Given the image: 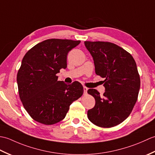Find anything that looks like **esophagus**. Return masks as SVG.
<instances>
[{
  "label": "esophagus",
  "mask_w": 155,
  "mask_h": 155,
  "mask_svg": "<svg viewBox=\"0 0 155 155\" xmlns=\"http://www.w3.org/2000/svg\"><path fill=\"white\" fill-rule=\"evenodd\" d=\"M83 90H84V94H87V90L88 88L86 87H83Z\"/></svg>",
  "instance_id": "34e87169"
}]
</instances>
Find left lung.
<instances>
[{
    "label": "left lung",
    "mask_w": 155,
    "mask_h": 155,
    "mask_svg": "<svg viewBox=\"0 0 155 155\" xmlns=\"http://www.w3.org/2000/svg\"><path fill=\"white\" fill-rule=\"evenodd\" d=\"M93 58L95 72L104 78L103 96L96 89L87 93L95 99L88 110V119L94 124L110 128L119 124L129 116L139 95L140 80L137 64L129 52L109 42L85 41Z\"/></svg>",
    "instance_id": "1"
}]
</instances>
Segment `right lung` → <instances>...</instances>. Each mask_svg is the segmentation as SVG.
Listing matches in <instances>:
<instances>
[{"mask_svg":"<svg viewBox=\"0 0 155 155\" xmlns=\"http://www.w3.org/2000/svg\"><path fill=\"white\" fill-rule=\"evenodd\" d=\"M80 41L47 39L25 54L17 73L18 94L23 107L32 118L51 125L66 117L72 102L83 94L78 81L71 84L58 81L57 74L67 67L68 52Z\"/></svg>","mask_w":155,"mask_h":155,"instance_id":"1","label":"right lung"}]
</instances>
